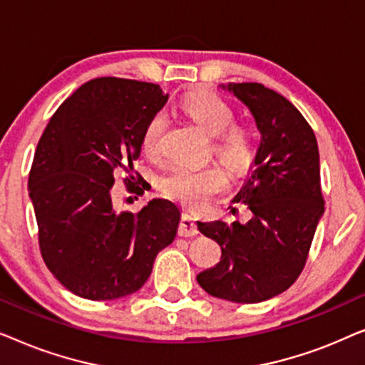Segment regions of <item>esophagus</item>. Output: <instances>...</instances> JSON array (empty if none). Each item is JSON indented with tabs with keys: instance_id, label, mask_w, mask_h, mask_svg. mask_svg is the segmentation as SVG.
I'll return each instance as SVG.
<instances>
[{
	"instance_id": "esophagus-1",
	"label": "esophagus",
	"mask_w": 365,
	"mask_h": 365,
	"mask_svg": "<svg viewBox=\"0 0 365 365\" xmlns=\"http://www.w3.org/2000/svg\"><path fill=\"white\" fill-rule=\"evenodd\" d=\"M199 231H197V226H196V221H194V217L191 214L184 212L182 217H181V222H179V227H178V234L181 237H192L196 236Z\"/></svg>"
}]
</instances>
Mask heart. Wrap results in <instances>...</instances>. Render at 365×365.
I'll list each match as a JSON object with an SVG mask.
<instances>
[{
    "instance_id": "1",
    "label": "heart",
    "mask_w": 365,
    "mask_h": 365,
    "mask_svg": "<svg viewBox=\"0 0 365 365\" xmlns=\"http://www.w3.org/2000/svg\"><path fill=\"white\" fill-rule=\"evenodd\" d=\"M182 106L194 121L214 136V151L234 169H244L254 158L251 134L246 128L236 126L234 108L226 99L211 91H197L184 99ZM168 126V114L158 111L149 119L141 136L143 151L151 158H158L163 149V136ZM227 174L222 168L206 166L194 168L187 164H176L161 178V187L169 197L187 204L201 206L214 194L226 189Z\"/></svg>"
}]
</instances>
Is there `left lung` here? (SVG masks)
I'll return each instance as SVG.
<instances>
[{"label":"left lung","instance_id":"1","mask_svg":"<svg viewBox=\"0 0 365 365\" xmlns=\"http://www.w3.org/2000/svg\"><path fill=\"white\" fill-rule=\"evenodd\" d=\"M222 88L251 109L261 133L256 169L234 197L252 217L246 224L197 222L222 254L196 279L214 297L256 304L291 287L306 266L324 214L319 148L309 123L279 93L259 83Z\"/></svg>","mask_w":365,"mask_h":365}]
</instances>
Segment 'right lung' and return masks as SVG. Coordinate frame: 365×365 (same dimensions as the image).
Listing matches in <instances>:
<instances>
[{
	"label": "right lung",
	"mask_w": 365,
	"mask_h": 365,
	"mask_svg": "<svg viewBox=\"0 0 365 365\" xmlns=\"http://www.w3.org/2000/svg\"><path fill=\"white\" fill-rule=\"evenodd\" d=\"M169 94L158 84L96 78L73 93L49 119L29 171V197L43 261L68 291L113 301L139 291L158 252L174 241L181 212L153 199L138 214L113 206L114 174L143 194L134 171L141 136ZM139 183L143 188H138Z\"/></svg>",
	"instance_id": "right-lung-1"
}]
</instances>
